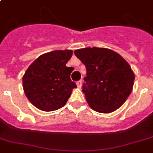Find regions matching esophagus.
Listing matches in <instances>:
<instances>
[{"label": "esophagus", "mask_w": 153, "mask_h": 153, "mask_svg": "<svg viewBox=\"0 0 153 153\" xmlns=\"http://www.w3.org/2000/svg\"><path fill=\"white\" fill-rule=\"evenodd\" d=\"M76 86H77L78 88H80L82 86V81L81 80H79V81L76 82Z\"/></svg>", "instance_id": "obj_1"}]
</instances>
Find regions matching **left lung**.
<instances>
[{"mask_svg": "<svg viewBox=\"0 0 153 153\" xmlns=\"http://www.w3.org/2000/svg\"><path fill=\"white\" fill-rule=\"evenodd\" d=\"M74 54L86 66L83 90L89 106L110 113L126 102L132 91L134 74L120 54L105 48H85Z\"/></svg>", "mask_w": 153, "mask_h": 153, "instance_id": "obj_1", "label": "left lung"}]
</instances>
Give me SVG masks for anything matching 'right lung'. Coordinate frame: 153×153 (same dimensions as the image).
I'll use <instances>...</instances> for the list:
<instances>
[{
	"mask_svg": "<svg viewBox=\"0 0 153 153\" xmlns=\"http://www.w3.org/2000/svg\"><path fill=\"white\" fill-rule=\"evenodd\" d=\"M72 50L45 53L29 66L22 76L24 93L34 106L45 112L57 110L67 102L76 85L70 79L73 69L66 63Z\"/></svg>",
	"mask_w": 153,
	"mask_h": 153,
	"instance_id": "obj_1",
	"label": "right lung"
}]
</instances>
